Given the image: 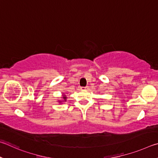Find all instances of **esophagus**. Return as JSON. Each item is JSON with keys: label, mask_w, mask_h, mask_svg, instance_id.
Segmentation results:
<instances>
[{"label": "esophagus", "mask_w": 158, "mask_h": 158, "mask_svg": "<svg viewBox=\"0 0 158 158\" xmlns=\"http://www.w3.org/2000/svg\"><path fill=\"white\" fill-rule=\"evenodd\" d=\"M81 90H87L88 89V87H82L81 88Z\"/></svg>", "instance_id": "obj_1"}]
</instances>
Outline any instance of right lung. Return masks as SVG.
Instances as JSON below:
<instances>
[{"label":"right lung","mask_w":158,"mask_h":158,"mask_svg":"<svg viewBox=\"0 0 158 158\" xmlns=\"http://www.w3.org/2000/svg\"><path fill=\"white\" fill-rule=\"evenodd\" d=\"M61 98H62V100H58L57 102L59 103H64V102H66V98H67V97H66V95L65 93H62V96H61Z\"/></svg>","instance_id":"obj_1"}]
</instances>
